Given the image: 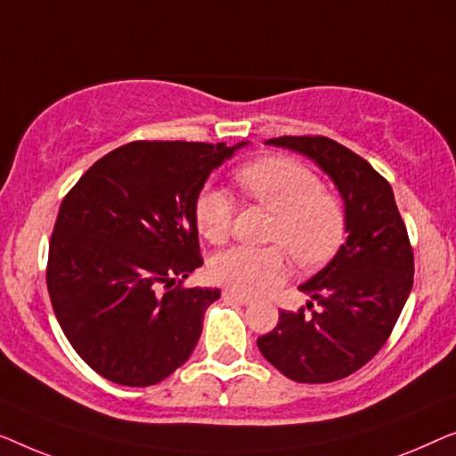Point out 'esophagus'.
<instances>
[{
	"mask_svg": "<svg viewBox=\"0 0 456 456\" xmlns=\"http://www.w3.org/2000/svg\"><path fill=\"white\" fill-rule=\"evenodd\" d=\"M223 297L225 299H229V301H235V304H240V305H249L252 304V297H246V295H240V293H235V291H223Z\"/></svg>",
	"mask_w": 456,
	"mask_h": 456,
	"instance_id": "34e87169",
	"label": "esophagus"
}]
</instances>
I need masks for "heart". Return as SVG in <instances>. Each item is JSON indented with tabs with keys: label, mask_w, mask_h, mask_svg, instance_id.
Returning <instances> with one entry per match:
<instances>
[{
	"label": "heart",
	"mask_w": 456,
	"mask_h": 456,
	"mask_svg": "<svg viewBox=\"0 0 456 456\" xmlns=\"http://www.w3.org/2000/svg\"><path fill=\"white\" fill-rule=\"evenodd\" d=\"M240 190L273 213L268 241L281 243L299 266H314L335 252L343 237L341 202L322 191L320 179L304 165L285 157H266L235 173ZM233 204L223 190H204L196 202V223L213 243L231 231ZM287 274V256L280 246L231 248L210 262V277L240 295L271 289Z\"/></svg>",
	"instance_id": "b5f03b06"
}]
</instances>
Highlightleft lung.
I'll list each match as a JSON object with an SVG mask.
<instances>
[{
  "instance_id": "left-lung-1",
  "label": "left lung",
  "mask_w": 456,
  "mask_h": 456,
  "mask_svg": "<svg viewBox=\"0 0 456 456\" xmlns=\"http://www.w3.org/2000/svg\"><path fill=\"white\" fill-rule=\"evenodd\" d=\"M312 159L337 185L347 240L299 291L312 311L279 312L258 349L295 382L324 384L354 374L387 343L413 287V249L390 183L365 159L324 136L266 140Z\"/></svg>"
}]
</instances>
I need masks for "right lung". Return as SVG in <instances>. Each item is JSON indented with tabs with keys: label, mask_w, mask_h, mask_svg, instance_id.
I'll return each instance as SVG.
<instances>
[{
	"label": "right lung",
	"mask_w": 456,
	"mask_h": 456,
	"mask_svg": "<svg viewBox=\"0 0 456 456\" xmlns=\"http://www.w3.org/2000/svg\"><path fill=\"white\" fill-rule=\"evenodd\" d=\"M246 144L138 140L99 159L63 198L47 289L63 335L102 378L152 387L188 362L204 312L221 297L182 287L202 266L196 202Z\"/></svg>",
	"instance_id": "1"
}]
</instances>
